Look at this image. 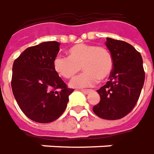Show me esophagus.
<instances>
[{
	"instance_id": "esophagus-1",
	"label": "esophagus",
	"mask_w": 154,
	"mask_h": 154,
	"mask_svg": "<svg viewBox=\"0 0 154 154\" xmlns=\"http://www.w3.org/2000/svg\"><path fill=\"white\" fill-rule=\"evenodd\" d=\"M80 91L82 93H84V94H89V93L90 92V90H89V89H81Z\"/></svg>"
}]
</instances>
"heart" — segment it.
Listing matches in <instances>:
<instances>
[{"instance_id":"obj_1","label":"heart","mask_w":154,"mask_h":154,"mask_svg":"<svg viewBox=\"0 0 154 154\" xmlns=\"http://www.w3.org/2000/svg\"><path fill=\"white\" fill-rule=\"evenodd\" d=\"M69 57L55 56L54 70L60 77L70 79L82 69L84 72L72 79L73 88H88L96 85L100 80L107 79L112 72L114 60L110 51L105 47L94 45H75L68 51Z\"/></svg>"}]
</instances>
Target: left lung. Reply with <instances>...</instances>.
<instances>
[{"label":"left lung","mask_w":154,"mask_h":154,"mask_svg":"<svg viewBox=\"0 0 154 154\" xmlns=\"http://www.w3.org/2000/svg\"><path fill=\"white\" fill-rule=\"evenodd\" d=\"M105 45L112 54L114 66L109 80L97 90L100 101L93 107V111L101 119L115 120L134 108L144 84L145 73L141 54L131 45L111 38H106Z\"/></svg>","instance_id":"1"}]
</instances>
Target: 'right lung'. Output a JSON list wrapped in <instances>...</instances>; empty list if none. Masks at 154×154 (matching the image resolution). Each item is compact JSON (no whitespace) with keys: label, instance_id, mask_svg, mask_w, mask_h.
<instances>
[{"label":"right lung","instance_id":"1","mask_svg":"<svg viewBox=\"0 0 154 154\" xmlns=\"http://www.w3.org/2000/svg\"><path fill=\"white\" fill-rule=\"evenodd\" d=\"M60 43L47 41L27 48L14 61L11 88L22 112L31 120L46 124L56 120L67 107L68 89L53 68Z\"/></svg>","mask_w":154,"mask_h":154}]
</instances>
